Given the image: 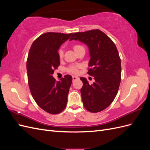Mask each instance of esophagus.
Masks as SVG:
<instances>
[{
  "mask_svg": "<svg viewBox=\"0 0 150 150\" xmlns=\"http://www.w3.org/2000/svg\"><path fill=\"white\" fill-rule=\"evenodd\" d=\"M78 79V77H76V76H72V80H73V81H76V79Z\"/></svg>",
  "mask_w": 150,
  "mask_h": 150,
  "instance_id": "obj_1",
  "label": "esophagus"
}]
</instances>
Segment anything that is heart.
<instances>
[{"instance_id":"b5f03b06","label":"heart","mask_w":150,"mask_h":150,"mask_svg":"<svg viewBox=\"0 0 150 150\" xmlns=\"http://www.w3.org/2000/svg\"><path fill=\"white\" fill-rule=\"evenodd\" d=\"M82 49H84V47L82 46H81V45H74V46H73V49L76 53L78 51H79V50ZM63 55H64V54H63L62 51V50H59L58 52V56H59V59H62L63 57ZM67 71H68V72H71V73H72V74H78V67L74 66H71L70 67L68 68Z\"/></svg>"}]
</instances>
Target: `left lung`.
Masks as SVG:
<instances>
[{"label": "left lung", "mask_w": 150, "mask_h": 150, "mask_svg": "<svg viewBox=\"0 0 150 150\" xmlns=\"http://www.w3.org/2000/svg\"><path fill=\"white\" fill-rule=\"evenodd\" d=\"M76 40L88 47L90 56L88 74L94 82L89 84L80 78L83 86L81 94L84 108L91 112L108 108L118 91L121 78V64L118 51L112 40L100 30H91L72 34L69 40Z\"/></svg>", "instance_id": "left-lung-1"}]
</instances>
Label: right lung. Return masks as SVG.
<instances>
[{
  "instance_id": "obj_1",
  "label": "right lung",
  "mask_w": 150,
  "mask_h": 150,
  "mask_svg": "<svg viewBox=\"0 0 150 150\" xmlns=\"http://www.w3.org/2000/svg\"><path fill=\"white\" fill-rule=\"evenodd\" d=\"M71 35L43 34L34 40L29 52L27 72L31 94L38 106L50 114L60 113L67 104L72 76L66 75L56 81L52 74L60 64L58 50Z\"/></svg>"
}]
</instances>
